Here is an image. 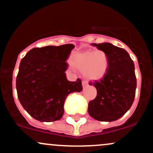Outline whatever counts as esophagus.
Segmentation results:
<instances>
[{
    "instance_id": "obj_1",
    "label": "esophagus",
    "mask_w": 153,
    "mask_h": 153,
    "mask_svg": "<svg viewBox=\"0 0 153 153\" xmlns=\"http://www.w3.org/2000/svg\"><path fill=\"white\" fill-rule=\"evenodd\" d=\"M82 85H83V87H85L88 85V82L85 81V80H83L82 81Z\"/></svg>"
}]
</instances>
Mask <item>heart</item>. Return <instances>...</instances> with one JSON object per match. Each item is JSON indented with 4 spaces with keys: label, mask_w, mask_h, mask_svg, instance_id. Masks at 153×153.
<instances>
[{
    "label": "heart",
    "mask_w": 153,
    "mask_h": 153,
    "mask_svg": "<svg viewBox=\"0 0 153 153\" xmlns=\"http://www.w3.org/2000/svg\"><path fill=\"white\" fill-rule=\"evenodd\" d=\"M71 65L82 71L88 80H98L103 78L109 68V58L106 52L98 49L96 51L78 52L74 55Z\"/></svg>",
    "instance_id": "heart-1"
}]
</instances>
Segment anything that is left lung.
Wrapping results in <instances>:
<instances>
[{
    "label": "left lung",
    "mask_w": 153,
    "mask_h": 153,
    "mask_svg": "<svg viewBox=\"0 0 153 153\" xmlns=\"http://www.w3.org/2000/svg\"><path fill=\"white\" fill-rule=\"evenodd\" d=\"M93 45L106 52L109 68L103 78L89 83L97 88V94L88 103V111L99 121H114L123 116L134 102L137 88L134 64L123 48L110 43Z\"/></svg>",
    "instance_id": "8db88e82"
}]
</instances>
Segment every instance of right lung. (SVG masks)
Listing matches in <instances>:
<instances>
[{"instance_id":"add662e5","label":"right lung","mask_w":153,"mask_h":153,"mask_svg":"<svg viewBox=\"0 0 153 153\" xmlns=\"http://www.w3.org/2000/svg\"><path fill=\"white\" fill-rule=\"evenodd\" d=\"M73 44L34 48L19 65L16 87L19 100L33 118L41 122L61 119L69 94L81 91V80L69 81L66 62Z\"/></svg>"}]
</instances>
